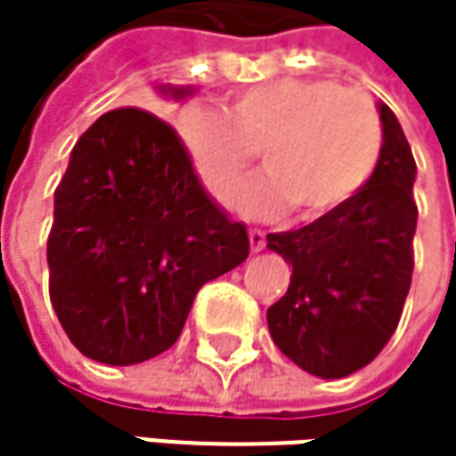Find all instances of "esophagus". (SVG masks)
Masks as SVG:
<instances>
[{"label":"esophagus","mask_w":456,"mask_h":456,"mask_svg":"<svg viewBox=\"0 0 456 456\" xmlns=\"http://www.w3.org/2000/svg\"><path fill=\"white\" fill-rule=\"evenodd\" d=\"M248 240H250V250H261L266 245V232L264 229H248Z\"/></svg>","instance_id":"esophagus-1"}]
</instances>
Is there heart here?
I'll return each instance as SVG.
<instances>
[{
  "mask_svg": "<svg viewBox=\"0 0 456 456\" xmlns=\"http://www.w3.org/2000/svg\"><path fill=\"white\" fill-rule=\"evenodd\" d=\"M179 139L216 198L248 174L258 150L266 174L229 195L245 216H274L290 208L317 219L372 179L383 155V118L359 89L330 78H280L232 97L227 113L187 105L176 121Z\"/></svg>",
  "mask_w": 456,
  "mask_h": 456,
  "instance_id": "1",
  "label": "heart"
}]
</instances>
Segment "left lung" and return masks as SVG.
Here are the masks:
<instances>
[{
	"instance_id": "8db88e82",
	"label": "left lung",
	"mask_w": 456,
	"mask_h": 456,
	"mask_svg": "<svg viewBox=\"0 0 456 456\" xmlns=\"http://www.w3.org/2000/svg\"><path fill=\"white\" fill-rule=\"evenodd\" d=\"M380 118L383 155L367 187L306 227L266 234V248L293 266L288 293L266 312L272 340L317 378L367 367L396 332L410 293L417 166L388 105Z\"/></svg>"
}]
</instances>
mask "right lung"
Here are the masks:
<instances>
[{
    "mask_svg": "<svg viewBox=\"0 0 456 456\" xmlns=\"http://www.w3.org/2000/svg\"><path fill=\"white\" fill-rule=\"evenodd\" d=\"M248 250V229L208 198L179 134L118 108L81 134L54 190L49 298L84 356L139 364L176 343L198 290Z\"/></svg>",
    "mask_w": 456,
    "mask_h": 456,
    "instance_id": "right-lung-1",
    "label": "right lung"
}]
</instances>
